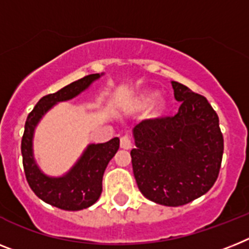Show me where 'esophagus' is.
<instances>
[{"label": "esophagus", "mask_w": 249, "mask_h": 249, "mask_svg": "<svg viewBox=\"0 0 249 249\" xmlns=\"http://www.w3.org/2000/svg\"><path fill=\"white\" fill-rule=\"evenodd\" d=\"M120 147L124 148V149H130L131 148L130 135L125 134L120 138Z\"/></svg>", "instance_id": "esophagus-1"}]
</instances>
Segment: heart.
I'll return each instance as SVG.
<instances>
[{
	"mask_svg": "<svg viewBox=\"0 0 249 249\" xmlns=\"http://www.w3.org/2000/svg\"><path fill=\"white\" fill-rule=\"evenodd\" d=\"M153 97H154L153 95L145 96V97H144V99H143V102H144V104H148V102H150V101H152V100H153Z\"/></svg>",
	"mask_w": 249,
	"mask_h": 249,
	"instance_id": "1",
	"label": "heart"
}]
</instances>
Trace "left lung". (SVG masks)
<instances>
[{
    "label": "left lung",
    "mask_w": 249,
    "mask_h": 249,
    "mask_svg": "<svg viewBox=\"0 0 249 249\" xmlns=\"http://www.w3.org/2000/svg\"><path fill=\"white\" fill-rule=\"evenodd\" d=\"M181 102L175 115L147 119L133 130L131 164L148 200L181 206L212 189L219 176L224 139L218 114L204 96L172 82Z\"/></svg>",
    "instance_id": "1"
}]
</instances>
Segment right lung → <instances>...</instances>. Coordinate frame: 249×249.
Returning a JSON list of instances; mask_svg holds the SVG:
<instances>
[{
  "instance_id": "add662e5",
  "label": "right lung",
  "mask_w": 249,
  "mask_h": 249,
  "mask_svg": "<svg viewBox=\"0 0 249 249\" xmlns=\"http://www.w3.org/2000/svg\"><path fill=\"white\" fill-rule=\"evenodd\" d=\"M100 77L99 73L89 74L49 93L39 100L33 111L28 115L21 139L22 164L30 189L37 197L62 210H82L93 205L102 192V177L110 160L118 152L120 141L112 138L106 143L91 144L83 156L66 176L48 177L37 168L33 157V134L39 120L53 105L59 101L73 99Z\"/></svg>"
}]
</instances>
